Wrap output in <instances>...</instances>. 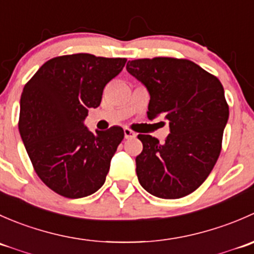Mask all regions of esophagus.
I'll list each match as a JSON object with an SVG mask.
<instances>
[{
	"label": "esophagus",
	"instance_id": "obj_1",
	"mask_svg": "<svg viewBox=\"0 0 254 254\" xmlns=\"http://www.w3.org/2000/svg\"><path fill=\"white\" fill-rule=\"evenodd\" d=\"M124 136H125V139H134V137L136 136V134H135L132 130H130L129 127H125V129H124Z\"/></svg>",
	"mask_w": 254,
	"mask_h": 254
}]
</instances>
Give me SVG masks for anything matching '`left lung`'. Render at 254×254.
Returning <instances> with one entry per match:
<instances>
[{"mask_svg": "<svg viewBox=\"0 0 254 254\" xmlns=\"http://www.w3.org/2000/svg\"><path fill=\"white\" fill-rule=\"evenodd\" d=\"M127 70L150 93L147 118L165 117V142L139 134L142 151L136 175L157 198L178 199L198 189L214 168L229 120V106L219 78L186 59L129 61Z\"/></svg>", "mask_w": 254, "mask_h": 254, "instance_id": "obj_1", "label": "left lung"}]
</instances>
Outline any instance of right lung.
I'll list each match as a JSON object with an SVG mask.
<instances>
[{"mask_svg":"<svg viewBox=\"0 0 254 254\" xmlns=\"http://www.w3.org/2000/svg\"><path fill=\"white\" fill-rule=\"evenodd\" d=\"M127 59L91 54L58 56L28 81L20 96L19 134L35 173L70 199L96 193L106 182L124 130L89 131V108L99 107L106 84Z\"/></svg>","mask_w":254,"mask_h":254,"instance_id":"add662e5","label":"right lung"}]
</instances>
